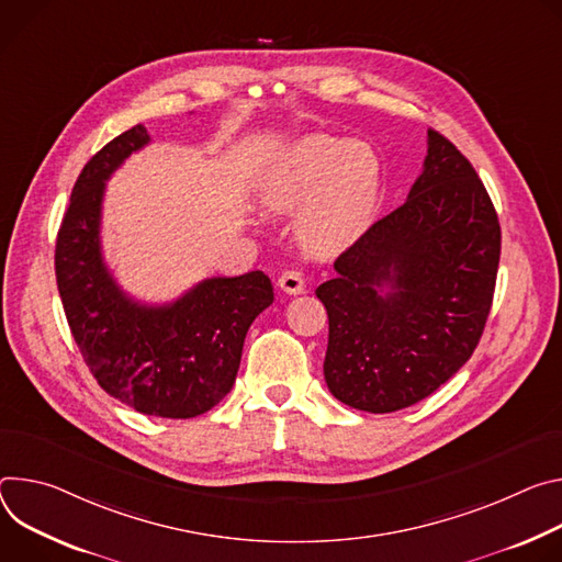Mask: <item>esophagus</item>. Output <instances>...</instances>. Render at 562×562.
<instances>
[{
  "label": "esophagus",
  "mask_w": 562,
  "mask_h": 562,
  "mask_svg": "<svg viewBox=\"0 0 562 562\" xmlns=\"http://www.w3.org/2000/svg\"><path fill=\"white\" fill-rule=\"evenodd\" d=\"M279 288L288 294H301L305 290V279L299 270H285L281 277H279Z\"/></svg>",
  "instance_id": "esophagus-1"
}]
</instances>
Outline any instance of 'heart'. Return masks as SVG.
Here are the masks:
<instances>
[{"label":"heart","instance_id":"1","mask_svg":"<svg viewBox=\"0 0 562 562\" xmlns=\"http://www.w3.org/2000/svg\"><path fill=\"white\" fill-rule=\"evenodd\" d=\"M272 212H294L296 234L313 255H335L372 221L382 194V162L366 140L310 134L263 169L257 182Z\"/></svg>","mask_w":562,"mask_h":562}]
</instances>
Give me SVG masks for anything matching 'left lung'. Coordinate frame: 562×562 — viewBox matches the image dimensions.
Wrapping results in <instances>:
<instances>
[{
	"mask_svg": "<svg viewBox=\"0 0 562 562\" xmlns=\"http://www.w3.org/2000/svg\"><path fill=\"white\" fill-rule=\"evenodd\" d=\"M408 199L372 223L317 288L328 313L324 378L368 413L417 404L473 355L493 301L501 223L471 162L428 130Z\"/></svg>",
	"mask_w": 562,
	"mask_h": 562,
	"instance_id": "obj_1",
	"label": "left lung"
}]
</instances>
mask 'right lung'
I'll return each instance as SVG.
<instances>
[{"instance_id":"right-lung-1","label":"right lung","mask_w":562,"mask_h":562,"mask_svg":"<svg viewBox=\"0 0 562 562\" xmlns=\"http://www.w3.org/2000/svg\"><path fill=\"white\" fill-rule=\"evenodd\" d=\"M147 143V130L136 124L85 165L57 232L55 279L95 382L138 413L190 419L232 391L247 328L274 301V290L261 270L205 279L162 305L120 290L100 245L104 187Z\"/></svg>"}]
</instances>
